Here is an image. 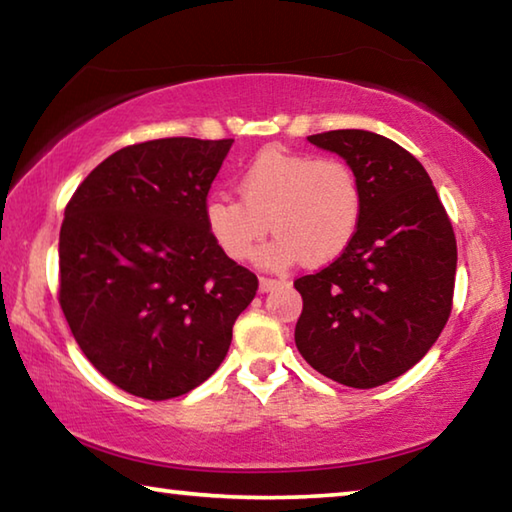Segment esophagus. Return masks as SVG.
Wrapping results in <instances>:
<instances>
[{
	"label": "esophagus",
	"instance_id": "esophagus-1",
	"mask_svg": "<svg viewBox=\"0 0 512 512\" xmlns=\"http://www.w3.org/2000/svg\"><path fill=\"white\" fill-rule=\"evenodd\" d=\"M280 280H273V277H259V291L262 293H268V291H273L275 287H280Z\"/></svg>",
	"mask_w": 512,
	"mask_h": 512
}]
</instances>
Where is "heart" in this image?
<instances>
[{"label":"heart","instance_id":"obj_1","mask_svg":"<svg viewBox=\"0 0 512 512\" xmlns=\"http://www.w3.org/2000/svg\"><path fill=\"white\" fill-rule=\"evenodd\" d=\"M241 201L210 196L205 225L230 259H248L268 228L277 235L257 253L264 268L305 259L325 266L341 257L363 216L359 176L339 158H316L284 149L259 151L237 180Z\"/></svg>","mask_w":512,"mask_h":512}]
</instances>
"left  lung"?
I'll list each match as a JSON object with an SVG mask.
<instances>
[{
    "label": "left lung",
    "instance_id": "1",
    "mask_svg": "<svg viewBox=\"0 0 512 512\" xmlns=\"http://www.w3.org/2000/svg\"><path fill=\"white\" fill-rule=\"evenodd\" d=\"M359 176L363 216L352 244L298 277L296 345L320 375L375 388L413 368L452 311L456 237L429 173L384 135L345 128L309 135Z\"/></svg>",
    "mask_w": 512,
    "mask_h": 512
}]
</instances>
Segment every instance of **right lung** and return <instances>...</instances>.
Listing matches in <instances>:
<instances>
[{
	"label": "right lung",
	"instance_id": "obj_1",
	"mask_svg": "<svg viewBox=\"0 0 512 512\" xmlns=\"http://www.w3.org/2000/svg\"><path fill=\"white\" fill-rule=\"evenodd\" d=\"M232 142L126 146L65 207L60 307L85 357L121 391L158 402L201 386L255 298L257 277L205 225L207 192Z\"/></svg>",
	"mask_w": 512,
	"mask_h": 512
}]
</instances>
